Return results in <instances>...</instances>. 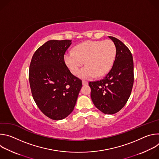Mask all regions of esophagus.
<instances>
[{
	"label": "esophagus",
	"instance_id": "esophagus-1",
	"mask_svg": "<svg viewBox=\"0 0 159 159\" xmlns=\"http://www.w3.org/2000/svg\"><path fill=\"white\" fill-rule=\"evenodd\" d=\"M88 84V82L85 80H82V85H87Z\"/></svg>",
	"mask_w": 159,
	"mask_h": 159
}]
</instances>
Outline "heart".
<instances>
[{
    "label": "heart",
    "instance_id": "heart-1",
    "mask_svg": "<svg viewBox=\"0 0 159 159\" xmlns=\"http://www.w3.org/2000/svg\"><path fill=\"white\" fill-rule=\"evenodd\" d=\"M116 55V48L111 40L89 41L77 45L75 52H66L64 61L74 75L85 61L87 65L80 70L78 76L82 79H91L107 74L114 63Z\"/></svg>",
    "mask_w": 159,
    "mask_h": 159
}]
</instances>
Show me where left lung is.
<instances>
[{
	"mask_svg": "<svg viewBox=\"0 0 159 159\" xmlns=\"http://www.w3.org/2000/svg\"><path fill=\"white\" fill-rule=\"evenodd\" d=\"M116 48V58L109 73L101 80L89 82L94 106L106 115L120 111L127 102L134 82L131 52L118 39L109 36Z\"/></svg>",
	"mask_w": 159,
	"mask_h": 159,
	"instance_id": "left-lung-1",
	"label": "left lung"
}]
</instances>
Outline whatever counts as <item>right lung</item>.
<instances>
[{"mask_svg": "<svg viewBox=\"0 0 159 159\" xmlns=\"http://www.w3.org/2000/svg\"><path fill=\"white\" fill-rule=\"evenodd\" d=\"M71 41H48L35 52L30 66L34 101L43 114L53 120H63L73 111L82 85L64 61Z\"/></svg>", "mask_w": 159, "mask_h": 159, "instance_id": "1", "label": "right lung"}]
</instances>
